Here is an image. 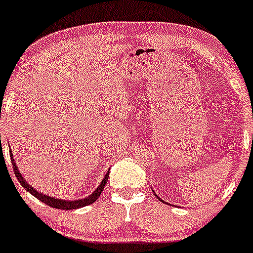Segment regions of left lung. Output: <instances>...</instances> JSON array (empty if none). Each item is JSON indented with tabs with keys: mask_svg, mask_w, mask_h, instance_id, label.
<instances>
[{
	"mask_svg": "<svg viewBox=\"0 0 253 253\" xmlns=\"http://www.w3.org/2000/svg\"><path fill=\"white\" fill-rule=\"evenodd\" d=\"M154 195H155V192H154ZM155 196H157V195H155ZM157 197H158V196H157ZM158 198H159V197H158ZM159 200H160V198H159ZM160 201H162V200H160Z\"/></svg>",
	"mask_w": 253,
	"mask_h": 253,
	"instance_id": "obj_1",
	"label": "left lung"
}]
</instances>
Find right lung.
I'll return each instance as SVG.
<instances>
[{"label":"right lung","instance_id":"1","mask_svg":"<svg viewBox=\"0 0 253 253\" xmlns=\"http://www.w3.org/2000/svg\"><path fill=\"white\" fill-rule=\"evenodd\" d=\"M0 138H1V137H0ZM0 141H1V139H0ZM11 160H12V165H13V170H14V174H16V177L18 178V181L20 182V185H22L23 187H24L25 190L28 191V192L32 193V195L34 196L35 198H38L39 201L44 202L45 205L52 207V208L65 209V211H68V209L82 208V207H85V206L91 205V203L95 202V201L99 198V196H100V193L103 192L104 187H105V183L108 182L109 172H110V170L106 172V175L104 176V178L101 180L100 185L98 186V188H96V190L94 191V192L91 193L90 196H88V197H85V198H82V200H77V201H63V200H58V198L50 197V196L44 195V193L39 192V191L35 190L34 187H32V186H30L29 183H28L27 181L24 180V177H23L22 174L19 172V170H18L16 162H14L13 157H12V152H11Z\"/></svg>","mask_w":253,"mask_h":253}]
</instances>
